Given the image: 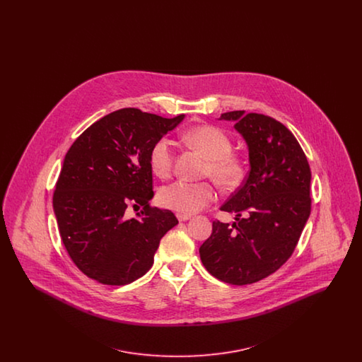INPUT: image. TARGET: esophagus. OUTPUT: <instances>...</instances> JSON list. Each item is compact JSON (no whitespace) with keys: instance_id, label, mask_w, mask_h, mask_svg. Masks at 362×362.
<instances>
[{"instance_id":"34e87169","label":"esophagus","mask_w":362,"mask_h":362,"mask_svg":"<svg viewBox=\"0 0 362 362\" xmlns=\"http://www.w3.org/2000/svg\"><path fill=\"white\" fill-rule=\"evenodd\" d=\"M176 217H177V220H179V221H187V220L191 218V216H189V214H180V213H177V214H176Z\"/></svg>"}]
</instances>
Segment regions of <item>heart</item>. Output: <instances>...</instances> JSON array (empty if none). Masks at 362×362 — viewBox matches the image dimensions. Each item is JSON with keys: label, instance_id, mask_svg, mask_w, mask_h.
<instances>
[{"label": "heart", "instance_id": "b5f03b06", "mask_svg": "<svg viewBox=\"0 0 362 362\" xmlns=\"http://www.w3.org/2000/svg\"><path fill=\"white\" fill-rule=\"evenodd\" d=\"M185 141L207 157L205 173L224 187L238 186L244 176V161L232 152V138L218 126L201 124L183 134ZM149 165L157 177H168L173 168V142L157 139L149 152ZM217 189L213 182L176 180L158 191V201L180 214H192L213 202Z\"/></svg>", "mask_w": 362, "mask_h": 362}]
</instances>
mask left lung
<instances>
[{"label":"left lung","instance_id":"1","mask_svg":"<svg viewBox=\"0 0 362 362\" xmlns=\"http://www.w3.org/2000/svg\"><path fill=\"white\" fill-rule=\"evenodd\" d=\"M248 145L250 173L221 206L236 223H213L199 248L211 276L230 285H248L273 274L288 259L310 214V168L292 132L272 117L229 111Z\"/></svg>","mask_w":362,"mask_h":362}]
</instances>
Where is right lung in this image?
<instances>
[{"label": "right lung", "instance_id": "1", "mask_svg": "<svg viewBox=\"0 0 362 362\" xmlns=\"http://www.w3.org/2000/svg\"><path fill=\"white\" fill-rule=\"evenodd\" d=\"M183 118L122 108L71 144L52 206L64 245L86 276L104 285H127L152 267L161 238L177 218L149 204V152ZM129 206L140 209L134 218L125 214Z\"/></svg>", "mask_w": 362, "mask_h": 362}]
</instances>
